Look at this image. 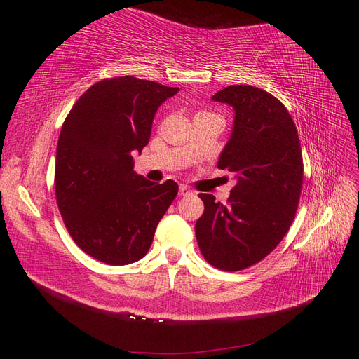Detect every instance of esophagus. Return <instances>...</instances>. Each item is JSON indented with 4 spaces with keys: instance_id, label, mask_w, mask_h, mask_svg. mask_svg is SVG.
<instances>
[{
    "instance_id": "esophagus-1",
    "label": "esophagus",
    "mask_w": 359,
    "mask_h": 359,
    "mask_svg": "<svg viewBox=\"0 0 359 359\" xmlns=\"http://www.w3.org/2000/svg\"><path fill=\"white\" fill-rule=\"evenodd\" d=\"M193 191L190 190L189 186H186V184H182V186H180V194L181 196H190Z\"/></svg>"
}]
</instances>
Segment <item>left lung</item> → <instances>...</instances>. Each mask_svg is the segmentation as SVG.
Segmentation results:
<instances>
[{
	"label": "left lung",
	"mask_w": 359,
	"mask_h": 359,
	"mask_svg": "<svg viewBox=\"0 0 359 359\" xmlns=\"http://www.w3.org/2000/svg\"><path fill=\"white\" fill-rule=\"evenodd\" d=\"M212 100L235 111L217 168L233 172L236 184L226 205L199 194L205 210L194 231L212 266L241 271L273 252L295 219L304 175L301 144L285 104L264 90L231 85Z\"/></svg>",
	"instance_id": "1"
}]
</instances>
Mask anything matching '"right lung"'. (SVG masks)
Returning a JSON list of instances; mask_svg holds the SVG:
<instances>
[{
	"mask_svg": "<svg viewBox=\"0 0 359 359\" xmlns=\"http://www.w3.org/2000/svg\"><path fill=\"white\" fill-rule=\"evenodd\" d=\"M180 88L133 76L103 79L74 103L62 124L55 194L73 241L107 265L142 259L178 184L151 182L133 170L158 106Z\"/></svg>",
	"mask_w": 359,
	"mask_h": 359,
	"instance_id": "add662e5",
	"label": "right lung"
}]
</instances>
